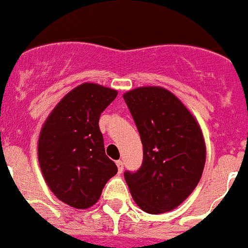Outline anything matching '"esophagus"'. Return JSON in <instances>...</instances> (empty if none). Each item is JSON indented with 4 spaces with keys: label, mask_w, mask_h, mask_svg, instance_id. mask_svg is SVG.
Instances as JSON below:
<instances>
[{
    "label": "esophagus",
    "mask_w": 248,
    "mask_h": 248,
    "mask_svg": "<svg viewBox=\"0 0 248 248\" xmlns=\"http://www.w3.org/2000/svg\"><path fill=\"white\" fill-rule=\"evenodd\" d=\"M116 165H117V169H118V172H120V174L124 171V163H122L121 160L116 161Z\"/></svg>",
    "instance_id": "esophagus-1"
}]
</instances>
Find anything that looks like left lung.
<instances>
[{
    "instance_id": "1",
    "label": "left lung",
    "mask_w": 248,
    "mask_h": 248,
    "mask_svg": "<svg viewBox=\"0 0 248 248\" xmlns=\"http://www.w3.org/2000/svg\"><path fill=\"white\" fill-rule=\"evenodd\" d=\"M124 99L135 120L143 147L142 166L124 172L135 203L160 214L191 194L205 165V141L197 118L170 91L146 85L131 89Z\"/></svg>"
}]
</instances>
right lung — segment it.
I'll use <instances>...</instances> for the list:
<instances>
[{
  "mask_svg": "<svg viewBox=\"0 0 248 248\" xmlns=\"http://www.w3.org/2000/svg\"><path fill=\"white\" fill-rule=\"evenodd\" d=\"M116 97V89L82 83L60 99L41 127L37 157L45 183L59 201L77 209L94 205L117 174L98 126Z\"/></svg>",
  "mask_w": 248,
  "mask_h": 248,
  "instance_id": "obj_1",
  "label": "right lung"
}]
</instances>
